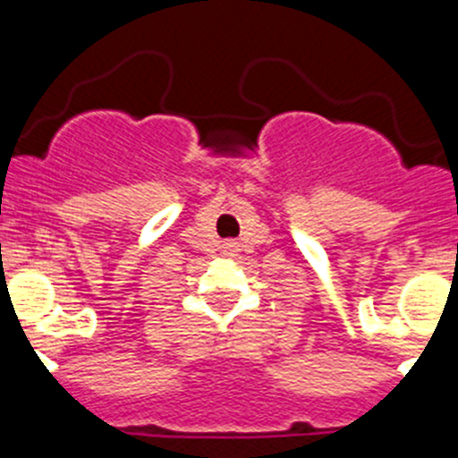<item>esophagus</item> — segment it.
Instances as JSON below:
<instances>
[{
	"label": "esophagus",
	"instance_id": "esophagus-1",
	"mask_svg": "<svg viewBox=\"0 0 458 458\" xmlns=\"http://www.w3.org/2000/svg\"><path fill=\"white\" fill-rule=\"evenodd\" d=\"M224 255L225 257H237V252H239V243L237 242H224Z\"/></svg>",
	"mask_w": 458,
	"mask_h": 458
}]
</instances>
